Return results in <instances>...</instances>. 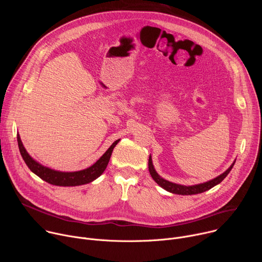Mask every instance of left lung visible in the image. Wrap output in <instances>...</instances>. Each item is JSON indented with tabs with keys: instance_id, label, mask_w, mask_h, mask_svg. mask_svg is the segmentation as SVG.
I'll return each instance as SVG.
<instances>
[{
	"instance_id": "obj_1",
	"label": "left lung",
	"mask_w": 262,
	"mask_h": 262,
	"mask_svg": "<svg viewBox=\"0 0 262 262\" xmlns=\"http://www.w3.org/2000/svg\"><path fill=\"white\" fill-rule=\"evenodd\" d=\"M235 163V162H234ZM234 163L230 166V168L228 170H226L225 172H224L223 174H221L220 176L207 181V182H204V183H200V184H196V185H181V184H176V183H173L171 181H168V180H165L164 178H162L158 173L157 171L155 170L154 168V165H152V161H151V158H149V161H148V168H149V172H150V175L151 177L154 178V180L159 184L161 185L163 189H165L166 191L170 192V193H173V194H178V195H195V194H199V193H203L207 190H210L211 188H213L214 185L219 184L224 178H225L229 172L231 171V169L233 168V165Z\"/></svg>"
}]
</instances>
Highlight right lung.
Instances as JSON below:
<instances>
[{
  "label": "right lung",
  "instance_id": "add662e5",
  "mask_svg": "<svg viewBox=\"0 0 262 262\" xmlns=\"http://www.w3.org/2000/svg\"><path fill=\"white\" fill-rule=\"evenodd\" d=\"M118 142L119 140L115 141L113 144H112L111 147L104 152V155H102V157L91 167L82 171H77V172H60V171H55L50 168L43 167L42 165L34 161L26 151V149L21 143L20 137L19 135H17V143H18L19 151L29 169L33 173H35L37 176H39L41 179H43L45 181L51 184L60 185V186H74V185L86 184L93 181L97 177H99L105 170L108 164L110 158L112 156V151H113L114 147L117 145Z\"/></svg>",
  "mask_w": 262,
  "mask_h": 262
}]
</instances>
